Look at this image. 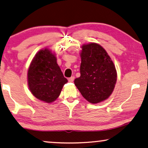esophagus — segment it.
I'll list each match as a JSON object with an SVG mask.
<instances>
[{"mask_svg": "<svg viewBox=\"0 0 148 148\" xmlns=\"http://www.w3.org/2000/svg\"><path fill=\"white\" fill-rule=\"evenodd\" d=\"M74 76H72V77H70V78H68V81H69L70 82H72L74 81Z\"/></svg>", "mask_w": 148, "mask_h": 148, "instance_id": "34e87169", "label": "esophagus"}]
</instances>
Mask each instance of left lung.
<instances>
[{
	"mask_svg": "<svg viewBox=\"0 0 148 148\" xmlns=\"http://www.w3.org/2000/svg\"><path fill=\"white\" fill-rule=\"evenodd\" d=\"M80 76L74 84L90 103L105 101L112 94L116 81V71L110 56L96 43L83 45L80 53Z\"/></svg>",
	"mask_w": 148,
	"mask_h": 148,
	"instance_id": "left-lung-1",
	"label": "left lung"
}]
</instances>
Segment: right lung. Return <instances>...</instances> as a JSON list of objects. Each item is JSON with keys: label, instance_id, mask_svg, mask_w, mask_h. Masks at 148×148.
<instances>
[{"label": "right lung", "instance_id": "add662e5", "mask_svg": "<svg viewBox=\"0 0 148 148\" xmlns=\"http://www.w3.org/2000/svg\"><path fill=\"white\" fill-rule=\"evenodd\" d=\"M27 80L33 95L47 103L58 99L68 82L58 65L55 54L47 48L35 54L29 68Z\"/></svg>", "mask_w": 148, "mask_h": 148}]
</instances>
